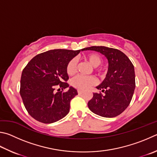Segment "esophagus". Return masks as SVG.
I'll return each mask as SVG.
<instances>
[{
    "label": "esophagus",
    "mask_w": 157,
    "mask_h": 157,
    "mask_svg": "<svg viewBox=\"0 0 157 157\" xmlns=\"http://www.w3.org/2000/svg\"><path fill=\"white\" fill-rule=\"evenodd\" d=\"M78 94H79V95H81V94H82V93H83V90H78Z\"/></svg>",
    "instance_id": "34e87169"
}]
</instances>
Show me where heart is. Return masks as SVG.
<instances>
[{
    "instance_id": "1",
    "label": "heart",
    "mask_w": 157,
    "mask_h": 157,
    "mask_svg": "<svg viewBox=\"0 0 157 157\" xmlns=\"http://www.w3.org/2000/svg\"><path fill=\"white\" fill-rule=\"evenodd\" d=\"M86 59L93 67H98L101 63V58L96 53H90L86 56ZM77 61L75 59H72L68 63L67 72L68 75H73L76 73ZM96 84V79L93 77H86L78 75L71 80V84L79 90H86L90 86Z\"/></svg>"
}]
</instances>
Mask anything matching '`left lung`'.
Masks as SVG:
<instances>
[{"label": "left lung", "mask_w": 157, "mask_h": 157, "mask_svg": "<svg viewBox=\"0 0 157 157\" xmlns=\"http://www.w3.org/2000/svg\"><path fill=\"white\" fill-rule=\"evenodd\" d=\"M95 51L106 57L108 72L104 81L96 86L104 92L93 93L88 101V108L93 113L104 117H115L126 109L135 88V69L130 59L121 51L104 46L84 48L82 51Z\"/></svg>", "instance_id": "obj_1"}]
</instances>
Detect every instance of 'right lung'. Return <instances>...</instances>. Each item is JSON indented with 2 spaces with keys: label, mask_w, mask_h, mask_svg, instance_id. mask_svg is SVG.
Returning a JSON list of instances; mask_svg holds the SVG:
<instances>
[{
  "label": "right lung",
  "mask_w": 157,
  "mask_h": 157,
  "mask_svg": "<svg viewBox=\"0 0 157 157\" xmlns=\"http://www.w3.org/2000/svg\"><path fill=\"white\" fill-rule=\"evenodd\" d=\"M79 52L80 50L48 51L33 58L22 71L20 94L27 112L36 120L54 123L69 113L70 101L78 91L65 82L69 79L67 67ZM57 86L69 90L56 93Z\"/></svg>",
  "instance_id": "obj_1"
}]
</instances>
